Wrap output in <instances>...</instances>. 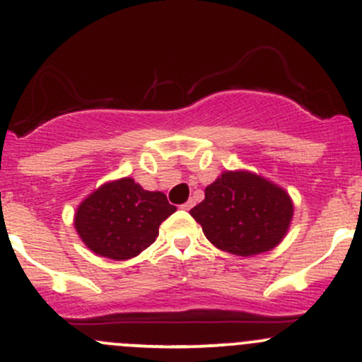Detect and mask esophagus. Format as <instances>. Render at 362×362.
Segmentation results:
<instances>
[{
  "label": "esophagus",
  "mask_w": 362,
  "mask_h": 362,
  "mask_svg": "<svg viewBox=\"0 0 362 362\" xmlns=\"http://www.w3.org/2000/svg\"><path fill=\"white\" fill-rule=\"evenodd\" d=\"M192 205H194V202H192V199H189L187 203H184V205H182V209H184V210H191Z\"/></svg>",
  "instance_id": "1"
}]
</instances>
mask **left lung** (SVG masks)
Segmentation results:
<instances>
[{
  "mask_svg": "<svg viewBox=\"0 0 362 362\" xmlns=\"http://www.w3.org/2000/svg\"><path fill=\"white\" fill-rule=\"evenodd\" d=\"M205 237L221 251L252 256L285 238L293 203L279 185L251 171H224L191 210Z\"/></svg>",
  "mask_w": 362,
  "mask_h": 362,
  "instance_id": "obj_1",
  "label": "left lung"
}]
</instances>
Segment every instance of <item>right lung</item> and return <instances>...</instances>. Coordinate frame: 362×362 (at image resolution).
Segmentation results:
<instances>
[{
	"instance_id": "right-lung-1",
	"label": "right lung",
	"mask_w": 362,
	"mask_h": 362,
	"mask_svg": "<svg viewBox=\"0 0 362 362\" xmlns=\"http://www.w3.org/2000/svg\"><path fill=\"white\" fill-rule=\"evenodd\" d=\"M177 206L166 194L145 191L134 178L107 182L81 202L74 226L95 255L129 259L145 251L159 235V226Z\"/></svg>"
}]
</instances>
